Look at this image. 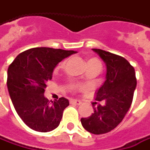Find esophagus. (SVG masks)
Here are the masks:
<instances>
[{"instance_id": "34e87169", "label": "esophagus", "mask_w": 150, "mask_h": 150, "mask_svg": "<svg viewBox=\"0 0 150 150\" xmlns=\"http://www.w3.org/2000/svg\"><path fill=\"white\" fill-rule=\"evenodd\" d=\"M69 102L71 104H75V105H80L81 103V101H79V100H76V99H70L69 100Z\"/></svg>"}]
</instances>
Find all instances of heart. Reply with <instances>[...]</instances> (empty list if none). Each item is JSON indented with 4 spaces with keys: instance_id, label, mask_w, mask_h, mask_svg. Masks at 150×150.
Wrapping results in <instances>:
<instances>
[{
    "instance_id": "1",
    "label": "heart",
    "mask_w": 150,
    "mask_h": 150,
    "mask_svg": "<svg viewBox=\"0 0 150 150\" xmlns=\"http://www.w3.org/2000/svg\"><path fill=\"white\" fill-rule=\"evenodd\" d=\"M64 61L62 62L59 65V68H61L63 67L64 65ZM87 64H96V65H99V66H101V62L97 59H96V58H91V59H88V62H87Z\"/></svg>"
}]
</instances>
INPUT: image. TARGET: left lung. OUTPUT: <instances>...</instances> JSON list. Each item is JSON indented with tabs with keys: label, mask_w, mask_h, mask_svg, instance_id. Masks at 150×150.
Returning a JSON list of instances; mask_svg holds the SVG:
<instances>
[{
	"label": "left lung",
	"mask_w": 150,
	"mask_h": 150,
	"mask_svg": "<svg viewBox=\"0 0 150 150\" xmlns=\"http://www.w3.org/2000/svg\"><path fill=\"white\" fill-rule=\"evenodd\" d=\"M107 65L104 84L97 90L96 100L104 105L93 107L94 112L81 119L83 127L93 134H107L117 127L127 112L137 86L134 68L123 57L92 49Z\"/></svg>",
	"instance_id": "obj_1"
}]
</instances>
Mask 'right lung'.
Here are the masks:
<instances>
[{
	"instance_id": "1",
	"label": "right lung",
	"mask_w": 150,
	"mask_h": 150,
	"mask_svg": "<svg viewBox=\"0 0 150 150\" xmlns=\"http://www.w3.org/2000/svg\"><path fill=\"white\" fill-rule=\"evenodd\" d=\"M73 50L33 48L16 56L7 69V88L16 112L24 123L41 133L55 129L63 112L69 105L60 97L50 101L44 97L46 83L52 79L56 65L75 54Z\"/></svg>"
}]
</instances>
